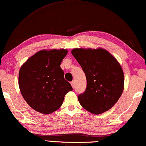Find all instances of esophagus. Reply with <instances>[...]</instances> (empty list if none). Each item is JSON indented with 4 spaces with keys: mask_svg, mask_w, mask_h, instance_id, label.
Masks as SVG:
<instances>
[{
    "mask_svg": "<svg viewBox=\"0 0 146 146\" xmlns=\"http://www.w3.org/2000/svg\"><path fill=\"white\" fill-rule=\"evenodd\" d=\"M71 86H72V87L73 88L74 85H75V82H74V81H71Z\"/></svg>",
    "mask_w": 146,
    "mask_h": 146,
    "instance_id": "34e87169",
    "label": "esophagus"
}]
</instances>
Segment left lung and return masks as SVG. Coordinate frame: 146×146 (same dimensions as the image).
Here are the masks:
<instances>
[{
  "instance_id": "left-lung-1",
  "label": "left lung",
  "mask_w": 146,
  "mask_h": 146,
  "mask_svg": "<svg viewBox=\"0 0 146 146\" xmlns=\"http://www.w3.org/2000/svg\"><path fill=\"white\" fill-rule=\"evenodd\" d=\"M71 54L85 73V92L80 105L92 114L103 113L119 100L124 89V73L115 58L103 48H75Z\"/></svg>"
}]
</instances>
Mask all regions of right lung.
<instances>
[{
	"mask_svg": "<svg viewBox=\"0 0 146 146\" xmlns=\"http://www.w3.org/2000/svg\"><path fill=\"white\" fill-rule=\"evenodd\" d=\"M67 52L66 49L42 50L30 57L19 69L21 95L36 111L52 113L62 105L65 95L73 90L60 67Z\"/></svg>",
	"mask_w": 146,
	"mask_h": 146,
	"instance_id": "add662e5",
	"label": "right lung"
}]
</instances>
